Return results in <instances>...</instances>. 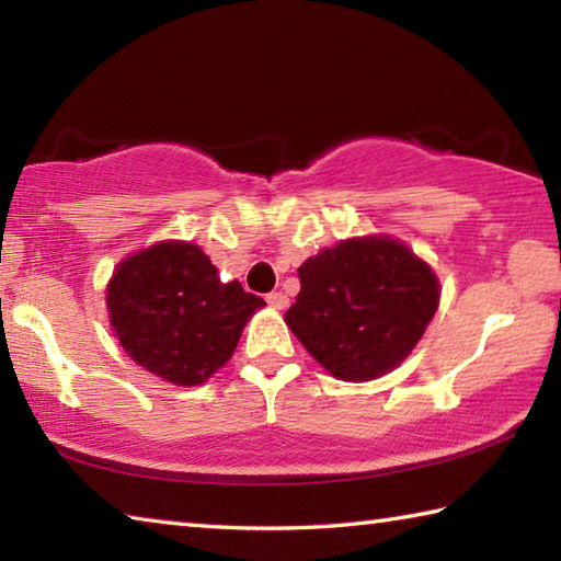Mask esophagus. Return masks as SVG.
<instances>
[{"instance_id":"esophagus-1","label":"esophagus","mask_w":561,"mask_h":561,"mask_svg":"<svg viewBox=\"0 0 561 561\" xmlns=\"http://www.w3.org/2000/svg\"><path fill=\"white\" fill-rule=\"evenodd\" d=\"M267 304H270L272 309L282 311V309H287L289 299H287V294H282V291H272V294H267Z\"/></svg>"}]
</instances>
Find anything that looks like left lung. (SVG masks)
<instances>
[{"label":"left lung","mask_w":561,"mask_h":561,"mask_svg":"<svg viewBox=\"0 0 561 561\" xmlns=\"http://www.w3.org/2000/svg\"><path fill=\"white\" fill-rule=\"evenodd\" d=\"M299 282L284 321L317 364L351 383L401 366L440 304L431 264L391 234L327 247L301 264Z\"/></svg>","instance_id":"1"}]
</instances>
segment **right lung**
<instances>
[{
    "label": "right lung",
    "instance_id": "right-lung-1",
    "mask_svg": "<svg viewBox=\"0 0 561 561\" xmlns=\"http://www.w3.org/2000/svg\"><path fill=\"white\" fill-rule=\"evenodd\" d=\"M264 299L222 282L193 242L160 240L113 270L106 309L123 351L163 381L201 386L232 358Z\"/></svg>",
    "mask_w": 561,
    "mask_h": 561
}]
</instances>
